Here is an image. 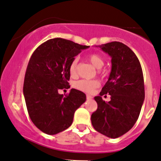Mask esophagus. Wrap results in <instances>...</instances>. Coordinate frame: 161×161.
Listing matches in <instances>:
<instances>
[{
  "mask_svg": "<svg viewBox=\"0 0 161 161\" xmlns=\"http://www.w3.org/2000/svg\"><path fill=\"white\" fill-rule=\"evenodd\" d=\"M93 98V97L91 96V95H86V98H87L88 100H90V99H91V98Z\"/></svg>",
  "mask_w": 161,
  "mask_h": 161,
  "instance_id": "1",
  "label": "esophagus"
}]
</instances>
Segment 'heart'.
Wrapping results in <instances>:
<instances>
[{
    "label": "heart",
    "mask_w": 161,
    "mask_h": 161,
    "mask_svg": "<svg viewBox=\"0 0 161 161\" xmlns=\"http://www.w3.org/2000/svg\"><path fill=\"white\" fill-rule=\"evenodd\" d=\"M88 61L91 64L93 65L96 69H101L103 66L104 58L98 53H91L87 57ZM78 62L79 59L78 58H75L70 63V66H69V72H70L71 76H75L77 75V69H78ZM98 73L101 75H105V72L103 70H99ZM99 86V82L97 80H86V79H81V80L76 81L74 83V86L77 90L79 91H84V92H87L91 93L94 91V89Z\"/></svg>",
    "instance_id": "heart-1"
}]
</instances>
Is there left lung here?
Masks as SVG:
<instances>
[{
  "instance_id": "8db88e82",
  "label": "left lung",
  "mask_w": 161,
  "mask_h": 161,
  "mask_svg": "<svg viewBox=\"0 0 161 161\" xmlns=\"http://www.w3.org/2000/svg\"><path fill=\"white\" fill-rule=\"evenodd\" d=\"M111 58L109 79L95 100L98 108L91 115L97 131L110 138H118L137 121L144 100V82L141 65L131 49L119 42L98 46ZM111 95L105 102L102 96Z\"/></svg>"
}]
</instances>
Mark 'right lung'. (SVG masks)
Instances as JSON below:
<instances>
[{"label": "right lung", "instance_id": "add662e5", "mask_svg": "<svg viewBox=\"0 0 161 161\" xmlns=\"http://www.w3.org/2000/svg\"><path fill=\"white\" fill-rule=\"evenodd\" d=\"M88 47L57 37L40 45L30 58L23 94L30 119L46 134L67 129L75 111L86 101V95L79 90L71 89L65 96L58 91L70 88V63Z\"/></svg>", "mask_w": 161, "mask_h": 161}]
</instances>
